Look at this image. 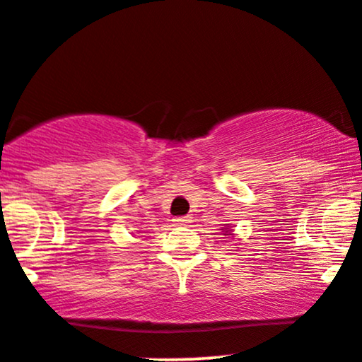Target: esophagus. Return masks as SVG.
<instances>
[{
    "mask_svg": "<svg viewBox=\"0 0 362 362\" xmlns=\"http://www.w3.org/2000/svg\"><path fill=\"white\" fill-rule=\"evenodd\" d=\"M173 221H175L177 226H185V224L190 223V217L189 216H182V217H177V219H173Z\"/></svg>",
    "mask_w": 362,
    "mask_h": 362,
    "instance_id": "obj_1",
    "label": "esophagus"
}]
</instances>
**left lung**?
<instances>
[{
  "mask_svg": "<svg viewBox=\"0 0 362 362\" xmlns=\"http://www.w3.org/2000/svg\"><path fill=\"white\" fill-rule=\"evenodd\" d=\"M223 233H224V236H233V230H230L229 226H224Z\"/></svg>",
  "mask_w": 362,
  "mask_h": 362,
  "instance_id": "8db88e82",
  "label": "left lung"
}]
</instances>
